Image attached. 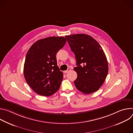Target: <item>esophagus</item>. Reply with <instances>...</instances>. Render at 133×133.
<instances>
[{"label": "esophagus", "instance_id": "34e87169", "mask_svg": "<svg viewBox=\"0 0 133 133\" xmlns=\"http://www.w3.org/2000/svg\"><path fill=\"white\" fill-rule=\"evenodd\" d=\"M71 69H70V68H68L67 70H65V71H64V73H65V74H66V73H67V72H69L70 70Z\"/></svg>", "mask_w": 133, "mask_h": 133}]
</instances>
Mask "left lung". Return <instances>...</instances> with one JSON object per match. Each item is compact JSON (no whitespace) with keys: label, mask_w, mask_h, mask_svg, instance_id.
Segmentation results:
<instances>
[{"label":"left lung","mask_w":133,"mask_h":133,"mask_svg":"<svg viewBox=\"0 0 133 133\" xmlns=\"http://www.w3.org/2000/svg\"><path fill=\"white\" fill-rule=\"evenodd\" d=\"M71 51L75 55L77 74L74 81L80 91L90 94L97 91L104 83L108 71L106 56L99 44L86 34L66 36Z\"/></svg>","instance_id":"obj_1"}]
</instances>
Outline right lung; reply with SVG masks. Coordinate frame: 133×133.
<instances>
[{"mask_svg": "<svg viewBox=\"0 0 133 133\" xmlns=\"http://www.w3.org/2000/svg\"><path fill=\"white\" fill-rule=\"evenodd\" d=\"M63 37H49L36 42L25 58L24 74L31 89L41 96H49L57 91L63 74L57 66L56 54L65 45Z\"/></svg>", "mask_w": 133, "mask_h": 133, "instance_id": "obj_1", "label": "right lung"}]
</instances>
